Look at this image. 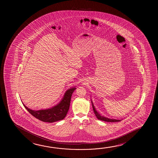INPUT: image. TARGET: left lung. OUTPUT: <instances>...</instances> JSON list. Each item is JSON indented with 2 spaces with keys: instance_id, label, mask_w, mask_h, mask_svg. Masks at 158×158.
<instances>
[{
  "instance_id": "left-lung-1",
  "label": "left lung",
  "mask_w": 158,
  "mask_h": 158,
  "mask_svg": "<svg viewBox=\"0 0 158 158\" xmlns=\"http://www.w3.org/2000/svg\"><path fill=\"white\" fill-rule=\"evenodd\" d=\"M91 103H92V106H93V109L94 112V114H95L96 116L98 118V119L99 120H101V121H104L105 122H119L120 121H121L122 119H114V118H109L107 117H106L102 116L100 114L98 113V112L96 110L95 108L94 107L93 103V102L91 101Z\"/></svg>"
}]
</instances>
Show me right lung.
<instances>
[{"mask_svg":"<svg viewBox=\"0 0 158 158\" xmlns=\"http://www.w3.org/2000/svg\"><path fill=\"white\" fill-rule=\"evenodd\" d=\"M75 89V88L69 89L65 93L64 96L60 103L50 109L35 111L29 109L23 104V102L22 103L29 113L37 119L42 122L53 123L62 120L66 116L69 109L71 97Z\"/></svg>","mask_w":158,"mask_h":158,"instance_id":"1","label":"right lung"}]
</instances>
